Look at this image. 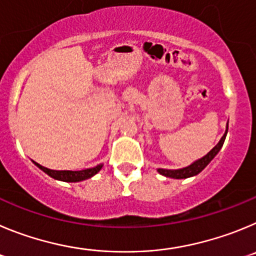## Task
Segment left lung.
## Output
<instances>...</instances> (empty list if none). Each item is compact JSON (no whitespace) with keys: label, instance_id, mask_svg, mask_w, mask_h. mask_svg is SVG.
<instances>
[{"label":"left lung","instance_id":"1","mask_svg":"<svg viewBox=\"0 0 256 256\" xmlns=\"http://www.w3.org/2000/svg\"><path fill=\"white\" fill-rule=\"evenodd\" d=\"M227 131H228V124H227L226 132L222 136V139L220 140V142H218V144L216 145V146H214L208 154H206V156H202V158H200V160H195L194 163H191V164L188 166V167L181 168V170H164V168H158L156 171L160 172V174H163V176L171 177V178H188V177L195 176V174H200V172H202V170H204L209 163H210V160H213L214 156H217L218 152L220 150V148L223 146V142H224Z\"/></svg>","mask_w":256,"mask_h":256}]
</instances>
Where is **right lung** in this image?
I'll return each mask as SVG.
<instances>
[{"label":"right lung","mask_w":256,"mask_h":256,"mask_svg":"<svg viewBox=\"0 0 256 256\" xmlns=\"http://www.w3.org/2000/svg\"><path fill=\"white\" fill-rule=\"evenodd\" d=\"M34 164L38 168H40L43 172L50 176L54 180H60V181H65V182H79V181H84L86 178H90L94 174H96L100 171V168L103 167V164H98L93 168H86V170H82V171H54V170H50V168H46L43 166H40L39 163L34 162Z\"/></svg>","instance_id":"add662e5"}]
</instances>
